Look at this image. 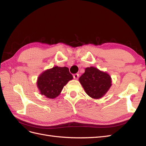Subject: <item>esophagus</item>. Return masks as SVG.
Here are the masks:
<instances>
[{"mask_svg":"<svg viewBox=\"0 0 146 146\" xmlns=\"http://www.w3.org/2000/svg\"><path fill=\"white\" fill-rule=\"evenodd\" d=\"M78 77H79L78 74H74V76H73L74 78L76 79V80H77V79L78 78Z\"/></svg>","mask_w":146,"mask_h":146,"instance_id":"esophagus-1","label":"esophagus"}]
</instances>
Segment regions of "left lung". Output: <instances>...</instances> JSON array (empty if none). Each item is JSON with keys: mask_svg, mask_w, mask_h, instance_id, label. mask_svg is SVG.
<instances>
[{"mask_svg": "<svg viewBox=\"0 0 146 146\" xmlns=\"http://www.w3.org/2000/svg\"><path fill=\"white\" fill-rule=\"evenodd\" d=\"M86 94L93 99L104 96L111 85V79L106 72L94 67L86 68L85 73L79 78Z\"/></svg>", "mask_w": 146, "mask_h": 146, "instance_id": "obj_1", "label": "left lung"}]
</instances>
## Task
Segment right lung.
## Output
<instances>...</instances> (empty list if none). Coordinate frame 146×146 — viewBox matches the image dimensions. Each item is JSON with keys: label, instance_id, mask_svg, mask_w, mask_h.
I'll list each match as a JSON object with an SVG mask.
<instances>
[{"label": "right lung", "instance_id": "add662e5", "mask_svg": "<svg viewBox=\"0 0 146 146\" xmlns=\"http://www.w3.org/2000/svg\"><path fill=\"white\" fill-rule=\"evenodd\" d=\"M73 78L67 67L55 66L42 73L38 78L37 86L41 94L50 99L55 98L64 85Z\"/></svg>", "mask_w": 146, "mask_h": 146}]
</instances>
